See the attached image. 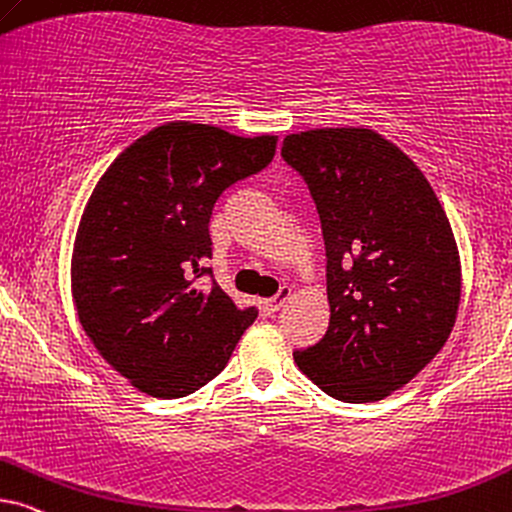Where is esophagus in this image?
Returning a JSON list of instances; mask_svg holds the SVG:
<instances>
[{"label":"esophagus","mask_w":512,"mask_h":512,"mask_svg":"<svg viewBox=\"0 0 512 512\" xmlns=\"http://www.w3.org/2000/svg\"><path fill=\"white\" fill-rule=\"evenodd\" d=\"M289 296H291V287H282L280 291H277V296L268 298V301H265V308H268V313H277V310H280L282 305L289 301Z\"/></svg>","instance_id":"1"}]
</instances>
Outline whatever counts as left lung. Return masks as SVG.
Instances as JSON below:
<instances>
[{"label": "left lung", "instance_id": "obj_1", "mask_svg": "<svg viewBox=\"0 0 512 512\" xmlns=\"http://www.w3.org/2000/svg\"><path fill=\"white\" fill-rule=\"evenodd\" d=\"M327 247L329 329L294 360L341 402H378L440 353L461 303L454 232L428 178L362 126L284 138Z\"/></svg>", "mask_w": 512, "mask_h": 512}]
</instances>
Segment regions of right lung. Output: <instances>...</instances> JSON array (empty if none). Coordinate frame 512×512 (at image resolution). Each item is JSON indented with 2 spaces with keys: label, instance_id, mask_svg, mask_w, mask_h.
I'll return each instance as SVG.
<instances>
[{
  "label": "right lung",
  "instance_id": "right-lung-1",
  "mask_svg": "<svg viewBox=\"0 0 512 512\" xmlns=\"http://www.w3.org/2000/svg\"><path fill=\"white\" fill-rule=\"evenodd\" d=\"M277 136L169 122L131 143L96 183L72 249V298L103 360L131 386L176 400L228 364L256 308L199 277L225 188L268 167Z\"/></svg>",
  "mask_w": 512,
  "mask_h": 512
}]
</instances>
